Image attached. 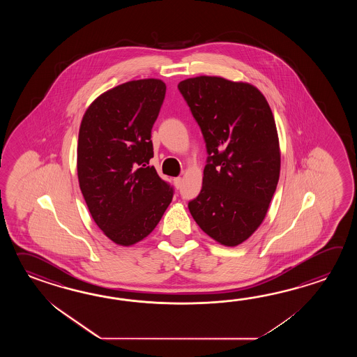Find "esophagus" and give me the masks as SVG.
<instances>
[{"instance_id":"esophagus-1","label":"esophagus","mask_w":357,"mask_h":357,"mask_svg":"<svg viewBox=\"0 0 357 357\" xmlns=\"http://www.w3.org/2000/svg\"><path fill=\"white\" fill-rule=\"evenodd\" d=\"M174 182H175V186H176V188H177V189H180V188H181V185H182L181 177H176V178H174Z\"/></svg>"}]
</instances>
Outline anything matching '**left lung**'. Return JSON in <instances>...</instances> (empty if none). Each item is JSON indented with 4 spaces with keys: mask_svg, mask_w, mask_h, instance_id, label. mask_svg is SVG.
Here are the masks:
<instances>
[{
    "mask_svg": "<svg viewBox=\"0 0 357 357\" xmlns=\"http://www.w3.org/2000/svg\"><path fill=\"white\" fill-rule=\"evenodd\" d=\"M209 154L189 211L217 243L234 248L263 223L281 172L272 109L252 84L200 75L178 83Z\"/></svg>",
    "mask_w": 357,
    "mask_h": 357,
    "instance_id": "left-lung-1",
    "label": "left lung"
}]
</instances>
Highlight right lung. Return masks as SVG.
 <instances>
[{
  "label": "right lung",
  "mask_w": 357,
  "mask_h": 357,
  "mask_svg": "<svg viewBox=\"0 0 357 357\" xmlns=\"http://www.w3.org/2000/svg\"><path fill=\"white\" fill-rule=\"evenodd\" d=\"M165 94L160 79L120 84L94 99L80 123L79 186L91 218L120 246L149 235L172 202V188L148 166Z\"/></svg>",
  "instance_id": "1"
}]
</instances>
